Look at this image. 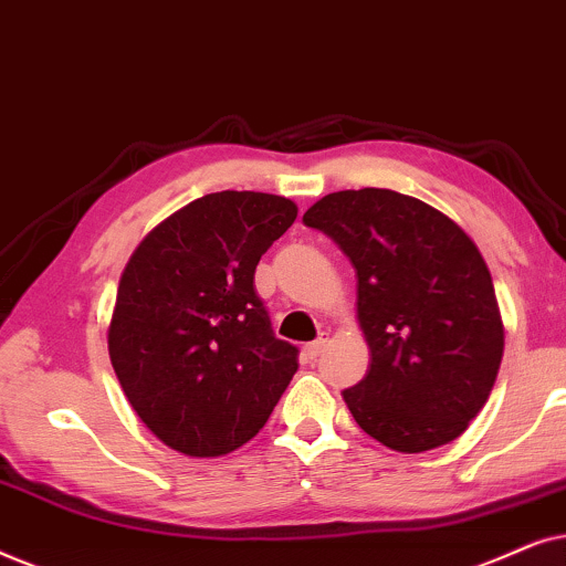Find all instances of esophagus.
<instances>
[{
    "label": "esophagus",
    "instance_id": "1",
    "mask_svg": "<svg viewBox=\"0 0 566 566\" xmlns=\"http://www.w3.org/2000/svg\"><path fill=\"white\" fill-rule=\"evenodd\" d=\"M327 343H329V335H327V332H322V335L319 337H316L314 339V343H308L306 345V358L308 360H316V358H319V355L324 353V347H327Z\"/></svg>",
    "mask_w": 566,
    "mask_h": 566
}]
</instances>
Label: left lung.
Wrapping results in <instances>:
<instances>
[{
  "mask_svg": "<svg viewBox=\"0 0 566 566\" xmlns=\"http://www.w3.org/2000/svg\"><path fill=\"white\" fill-rule=\"evenodd\" d=\"M350 258L368 374L343 399L399 453L451 443L482 412L505 329L490 268L459 223L384 188L329 192L304 213Z\"/></svg>",
  "mask_w": 566,
  "mask_h": 566,
  "instance_id": "8db88e82",
  "label": "left lung"
}]
</instances>
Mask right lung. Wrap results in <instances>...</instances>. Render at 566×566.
<instances>
[{"label":"right lung","instance_id":"right-lung-1","mask_svg":"<svg viewBox=\"0 0 566 566\" xmlns=\"http://www.w3.org/2000/svg\"><path fill=\"white\" fill-rule=\"evenodd\" d=\"M296 213L293 200L270 192H211L130 254L107 350L130 407L175 451H237L298 370V350L275 337L254 291V268Z\"/></svg>","mask_w":566,"mask_h":566}]
</instances>
